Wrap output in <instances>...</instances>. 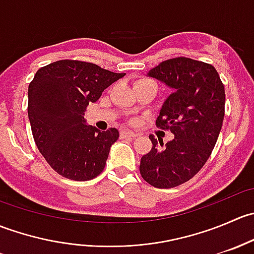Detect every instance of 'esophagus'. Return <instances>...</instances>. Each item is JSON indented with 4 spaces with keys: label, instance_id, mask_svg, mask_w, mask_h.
<instances>
[{
    "label": "esophagus",
    "instance_id": "34e87169",
    "mask_svg": "<svg viewBox=\"0 0 254 254\" xmlns=\"http://www.w3.org/2000/svg\"><path fill=\"white\" fill-rule=\"evenodd\" d=\"M137 135L135 134V132L130 131V130H122L120 131V137L122 139H127V137H136Z\"/></svg>",
    "mask_w": 254,
    "mask_h": 254
}]
</instances>
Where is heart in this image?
I'll use <instances>...</instances> for the list:
<instances>
[{
  "instance_id": "obj_1",
  "label": "heart",
  "mask_w": 254,
  "mask_h": 254,
  "mask_svg": "<svg viewBox=\"0 0 254 254\" xmlns=\"http://www.w3.org/2000/svg\"><path fill=\"white\" fill-rule=\"evenodd\" d=\"M146 81H150V79H145V78H142V79H139V81H137V82H146Z\"/></svg>"
}]
</instances>
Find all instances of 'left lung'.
<instances>
[{
  "instance_id": "1",
  "label": "left lung",
  "mask_w": 254,
  "mask_h": 254,
  "mask_svg": "<svg viewBox=\"0 0 254 254\" xmlns=\"http://www.w3.org/2000/svg\"><path fill=\"white\" fill-rule=\"evenodd\" d=\"M147 76L173 89L156 127L171 130L175 139L163 147L151 135L140 173L152 187L173 188L193 178L211 155L224 122L225 88L214 66L182 56L162 61Z\"/></svg>"
}]
</instances>
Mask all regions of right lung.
I'll list each match as a JSON object with an SVG mask.
<instances>
[{"mask_svg": "<svg viewBox=\"0 0 254 254\" xmlns=\"http://www.w3.org/2000/svg\"><path fill=\"white\" fill-rule=\"evenodd\" d=\"M125 73L96 64L60 60L39 68L28 87V117L35 145L55 172L89 181L101 175L119 131L86 124L84 112Z\"/></svg>", "mask_w": 254, "mask_h": 254, "instance_id": "right-lung-1", "label": "right lung"}]
</instances>
